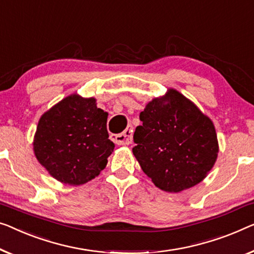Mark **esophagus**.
Wrapping results in <instances>:
<instances>
[{
  "mask_svg": "<svg viewBox=\"0 0 254 254\" xmlns=\"http://www.w3.org/2000/svg\"><path fill=\"white\" fill-rule=\"evenodd\" d=\"M111 139L116 143V145H122V146L130 145V143L132 142L131 127L126 128V130H124L122 133H120V134H112Z\"/></svg>",
  "mask_w": 254,
  "mask_h": 254,
  "instance_id": "obj_1",
  "label": "esophagus"
}]
</instances>
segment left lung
I'll return each instance as SVG.
<instances>
[{
	"label": "left lung",
	"mask_w": 254,
	"mask_h": 254,
	"mask_svg": "<svg viewBox=\"0 0 254 254\" xmlns=\"http://www.w3.org/2000/svg\"><path fill=\"white\" fill-rule=\"evenodd\" d=\"M133 155L154 185L180 192L205 179L217 161L214 124L176 89L154 98L140 113Z\"/></svg>",
	"instance_id": "obj_1"
}]
</instances>
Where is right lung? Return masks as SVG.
Returning a JSON list of instances; mask_svg holds the SVG:
<instances>
[{
    "instance_id": "1",
    "label": "right lung",
    "mask_w": 254,
    "mask_h": 254,
    "mask_svg": "<svg viewBox=\"0 0 254 254\" xmlns=\"http://www.w3.org/2000/svg\"><path fill=\"white\" fill-rule=\"evenodd\" d=\"M108 113L96 98H64L41 116L33 141L36 160L60 183L79 186L107 165L115 145L108 139Z\"/></svg>"
}]
</instances>
